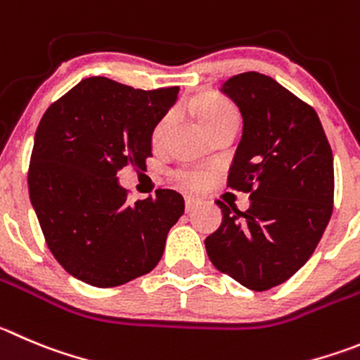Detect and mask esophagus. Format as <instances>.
<instances>
[{
  "label": "esophagus",
  "mask_w": 360,
  "mask_h": 360,
  "mask_svg": "<svg viewBox=\"0 0 360 360\" xmlns=\"http://www.w3.org/2000/svg\"><path fill=\"white\" fill-rule=\"evenodd\" d=\"M199 202H200V200L195 199V197H191V195L184 197V206H186V211H191L193 207H197V206H199Z\"/></svg>",
  "instance_id": "1"
}]
</instances>
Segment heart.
Instances as JSON below:
<instances>
[{
	"instance_id": "1",
	"label": "heart",
	"mask_w": 360,
	"mask_h": 360,
	"mask_svg": "<svg viewBox=\"0 0 360 360\" xmlns=\"http://www.w3.org/2000/svg\"><path fill=\"white\" fill-rule=\"evenodd\" d=\"M199 115L204 126H210V124L217 122V120L224 119V117L236 115V110H234L227 101L220 99V97H210V99L202 101V104H200ZM165 124H167V119L161 120V122L158 124L156 131H154V139L160 136ZM176 179L190 188H200L204 183H206V174L200 172V170L197 169H183V170H177Z\"/></svg>"
}]
</instances>
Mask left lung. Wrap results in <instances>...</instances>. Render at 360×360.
Segmentation results:
<instances>
[{"mask_svg":"<svg viewBox=\"0 0 360 360\" xmlns=\"http://www.w3.org/2000/svg\"><path fill=\"white\" fill-rule=\"evenodd\" d=\"M221 92L243 117L227 186L250 193L247 211L221 200L206 252L221 274L266 291L297 274L320 243L334 204V160L318 113L274 78L233 76Z\"/></svg>","mask_w":360,"mask_h":360,"instance_id":"obj_1","label":"left lung"}]
</instances>
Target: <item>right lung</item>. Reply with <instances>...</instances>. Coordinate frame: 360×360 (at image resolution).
I'll use <instances>...</instances> for the list:
<instances>
[{
    "label": "right lung",
    "instance_id": "1",
    "mask_svg": "<svg viewBox=\"0 0 360 360\" xmlns=\"http://www.w3.org/2000/svg\"><path fill=\"white\" fill-rule=\"evenodd\" d=\"M179 86L142 90L94 76L46 110L33 142L30 200L46 243L72 277L115 288L149 274L184 199L158 190L127 204L117 172L146 167L153 133Z\"/></svg>",
    "mask_w": 360,
    "mask_h": 360
}]
</instances>
